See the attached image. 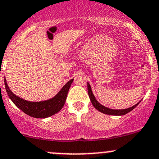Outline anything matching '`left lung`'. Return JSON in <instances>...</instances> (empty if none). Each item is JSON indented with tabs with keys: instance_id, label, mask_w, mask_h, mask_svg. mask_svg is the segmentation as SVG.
I'll use <instances>...</instances> for the list:
<instances>
[{
	"instance_id": "obj_1",
	"label": "left lung",
	"mask_w": 159,
	"mask_h": 159,
	"mask_svg": "<svg viewBox=\"0 0 159 159\" xmlns=\"http://www.w3.org/2000/svg\"><path fill=\"white\" fill-rule=\"evenodd\" d=\"M88 91L89 97H90V101H91L92 104H93L94 108H95V109H97V110H98L99 111H100V112L104 113V114H106V115H111V116H124V115H126L127 113L130 112V111L133 110L134 108H136V106H137L139 103V102H140V101H139L138 103H137L136 105L133 106L132 107L128 108V109H109V108L105 107L104 106L101 105L98 101L96 99L95 97H94V95L93 93V92H92V90H91V88H90V84H89L88 82Z\"/></svg>"
}]
</instances>
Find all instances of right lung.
<instances>
[{"instance_id":"1","label":"right lung","mask_w":159,"mask_h":159,"mask_svg":"<svg viewBox=\"0 0 159 159\" xmlns=\"http://www.w3.org/2000/svg\"><path fill=\"white\" fill-rule=\"evenodd\" d=\"M73 80L74 79H71L70 81H68L59 91V93L53 98L48 100L40 101V102H30L15 95L9 88L5 78L4 84L9 97L19 109L28 116L33 118H45L55 115L62 109Z\"/></svg>"}]
</instances>
